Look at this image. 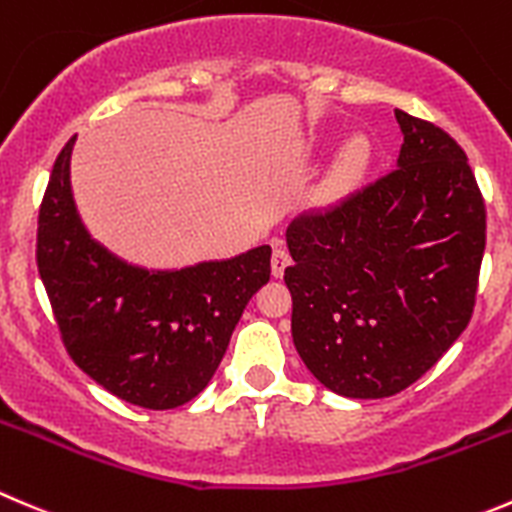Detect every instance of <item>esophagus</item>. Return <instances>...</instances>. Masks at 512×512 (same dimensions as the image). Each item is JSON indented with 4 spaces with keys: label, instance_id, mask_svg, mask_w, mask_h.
<instances>
[{
    "label": "esophagus",
    "instance_id": "esophagus-1",
    "mask_svg": "<svg viewBox=\"0 0 512 512\" xmlns=\"http://www.w3.org/2000/svg\"><path fill=\"white\" fill-rule=\"evenodd\" d=\"M290 262H292L290 252H287L285 247H282L280 242H277L275 250H272V275L282 277V272H285V267L290 265Z\"/></svg>",
    "mask_w": 512,
    "mask_h": 512
}]
</instances>
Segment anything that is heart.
<instances>
[{"instance_id":"b5f03b06","label":"heart","mask_w":512,"mask_h":512,"mask_svg":"<svg viewBox=\"0 0 512 512\" xmlns=\"http://www.w3.org/2000/svg\"><path fill=\"white\" fill-rule=\"evenodd\" d=\"M367 155H370V147H367L365 137H355V140L347 142L345 150H342L340 155V162H337L335 167V185H352V182L362 175V170H365Z\"/></svg>"}]
</instances>
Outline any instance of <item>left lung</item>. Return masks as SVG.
I'll use <instances>...</instances> for the list:
<instances>
[{"label":"left lung","mask_w":512,"mask_h":512,"mask_svg":"<svg viewBox=\"0 0 512 512\" xmlns=\"http://www.w3.org/2000/svg\"><path fill=\"white\" fill-rule=\"evenodd\" d=\"M398 167L287 227L292 342L345 398L410 388L468 327L485 252V202L463 147L395 109Z\"/></svg>","instance_id":"1"}]
</instances>
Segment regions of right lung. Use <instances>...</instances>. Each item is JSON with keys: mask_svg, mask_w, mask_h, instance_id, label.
<instances>
[{"mask_svg": "<svg viewBox=\"0 0 512 512\" xmlns=\"http://www.w3.org/2000/svg\"><path fill=\"white\" fill-rule=\"evenodd\" d=\"M64 145L37 222V267L79 370L132 405L190 403L215 375L250 297L270 280V245L182 270H145L104 250L79 220Z\"/></svg>", "mask_w": 512, "mask_h": 512, "instance_id": "right-lung-1", "label": "right lung"}]
</instances>
